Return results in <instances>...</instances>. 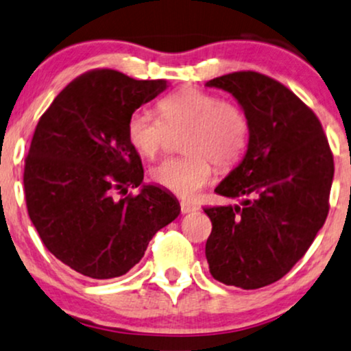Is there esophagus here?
<instances>
[{
    "mask_svg": "<svg viewBox=\"0 0 351 351\" xmlns=\"http://www.w3.org/2000/svg\"><path fill=\"white\" fill-rule=\"evenodd\" d=\"M180 211H182V215H189V213L198 211V206H195V204L189 203V202H182L180 203Z\"/></svg>",
    "mask_w": 351,
    "mask_h": 351,
    "instance_id": "34e87169",
    "label": "esophagus"
}]
</instances>
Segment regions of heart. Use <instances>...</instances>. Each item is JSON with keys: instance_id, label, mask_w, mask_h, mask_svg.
<instances>
[{"instance_id": "heart-1", "label": "heart", "mask_w": 351, "mask_h": 351, "mask_svg": "<svg viewBox=\"0 0 351 351\" xmlns=\"http://www.w3.org/2000/svg\"><path fill=\"white\" fill-rule=\"evenodd\" d=\"M161 117L136 109L127 122V138L145 158H154L165 147L169 130H186L182 158H171L152 171L153 180L177 197L193 198L213 179L215 161L229 167L248 143V119L237 104L219 101L198 88H182L159 103Z\"/></svg>"}]
</instances>
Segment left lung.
<instances>
[{
    "label": "left lung",
    "instance_id": "left-lung-1",
    "mask_svg": "<svg viewBox=\"0 0 351 351\" xmlns=\"http://www.w3.org/2000/svg\"><path fill=\"white\" fill-rule=\"evenodd\" d=\"M206 86L230 93L250 127L243 159L215 190L239 204L204 208L209 272L226 285L261 289L292 269L324 226L334 158L315 112L277 80L248 71Z\"/></svg>",
    "mask_w": 351,
    "mask_h": 351
}]
</instances>
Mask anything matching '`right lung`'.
I'll return each mask as SVG.
<instances>
[{
    "label": "right lung",
    "mask_w": 351,
    "mask_h": 351,
    "mask_svg": "<svg viewBox=\"0 0 351 351\" xmlns=\"http://www.w3.org/2000/svg\"><path fill=\"white\" fill-rule=\"evenodd\" d=\"M166 88V80L92 71L40 117L25 159L27 209L45 247L82 276H124L180 215L169 190L143 184L142 159L127 138L132 112ZM129 186L141 193L114 198Z\"/></svg>",
    "instance_id": "obj_1"
}]
</instances>
